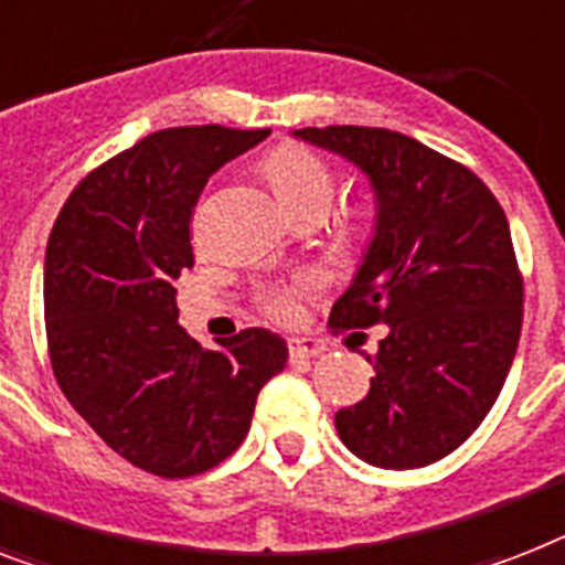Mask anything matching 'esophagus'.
Wrapping results in <instances>:
<instances>
[{"label":"esophagus","instance_id":"esophagus-1","mask_svg":"<svg viewBox=\"0 0 565 565\" xmlns=\"http://www.w3.org/2000/svg\"><path fill=\"white\" fill-rule=\"evenodd\" d=\"M324 351L322 339L313 337H296L290 339V356L292 360H305V356H319Z\"/></svg>","mask_w":565,"mask_h":565}]
</instances>
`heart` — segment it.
Returning <instances> with one entry per match:
<instances>
[{"mask_svg": "<svg viewBox=\"0 0 565 565\" xmlns=\"http://www.w3.org/2000/svg\"><path fill=\"white\" fill-rule=\"evenodd\" d=\"M267 177L273 182L275 194L287 205L290 214L301 211H328L333 200V177H330L328 164L313 156L310 150L296 148V145H284L267 159ZM354 226H371V209L354 211ZM316 278H298L296 284H278L267 287L260 292V307L264 313L273 316L275 322H292L298 316V296L313 290Z\"/></svg>", "mask_w": 565, "mask_h": 565, "instance_id": "obj_1", "label": "heart"}]
</instances>
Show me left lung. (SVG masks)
Returning <instances> with one entry per match:
<instances>
[{
  "instance_id": "obj_1",
  "label": "left lung",
  "mask_w": 565,
  "mask_h": 565,
  "mask_svg": "<svg viewBox=\"0 0 565 565\" xmlns=\"http://www.w3.org/2000/svg\"><path fill=\"white\" fill-rule=\"evenodd\" d=\"M296 139L356 164L374 235L328 324H386L369 394L337 412L362 461L415 470L476 433L505 386L522 330V275L490 188L438 150L383 127H305Z\"/></svg>"
}]
</instances>
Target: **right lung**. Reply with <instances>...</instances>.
Listing matches in <instances>:
<instances>
[{
	"instance_id": "1",
	"label": "right lung",
	"mask_w": 565,
	"mask_h": 565,
	"mask_svg": "<svg viewBox=\"0 0 565 565\" xmlns=\"http://www.w3.org/2000/svg\"><path fill=\"white\" fill-rule=\"evenodd\" d=\"M267 136L220 124L150 132L81 179L45 246L57 386L107 447L162 479L232 456L287 365V342L267 328L205 351L179 328L173 290L194 267L188 223L209 177Z\"/></svg>"
}]
</instances>
